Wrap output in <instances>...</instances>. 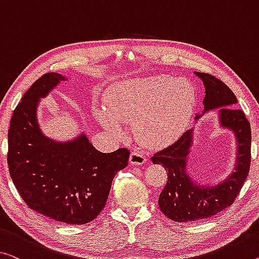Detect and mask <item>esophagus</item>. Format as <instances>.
Returning a JSON list of instances; mask_svg holds the SVG:
<instances>
[{"mask_svg": "<svg viewBox=\"0 0 259 259\" xmlns=\"http://www.w3.org/2000/svg\"><path fill=\"white\" fill-rule=\"evenodd\" d=\"M146 162V157L145 155H142L141 153L139 152H133L131 153L130 156V163L132 165H141L143 163Z\"/></svg>", "mask_w": 259, "mask_h": 259, "instance_id": "esophagus-1", "label": "esophagus"}]
</instances>
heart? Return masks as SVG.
<instances>
[{
	"instance_id": "heart-1",
	"label": "heart",
	"mask_w": 259,
	"mask_h": 259,
	"mask_svg": "<svg viewBox=\"0 0 259 259\" xmlns=\"http://www.w3.org/2000/svg\"><path fill=\"white\" fill-rule=\"evenodd\" d=\"M196 90L184 78L165 75L127 79L105 91L104 106L96 105L97 121L113 137H125L124 124H132L137 140L161 147L184 131L192 114Z\"/></svg>"
}]
</instances>
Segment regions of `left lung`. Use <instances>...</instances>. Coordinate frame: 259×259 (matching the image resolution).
Instances as JSON below:
<instances>
[{"mask_svg": "<svg viewBox=\"0 0 259 259\" xmlns=\"http://www.w3.org/2000/svg\"><path fill=\"white\" fill-rule=\"evenodd\" d=\"M205 87L204 110L197 113L198 122L205 113L218 110L221 130L230 131L236 142L235 164L232 172L213 184H201L189 172V156L193 146L194 128L186 132L172 145L152 157L154 164L168 170V182L158 197V206L165 217L176 222L204 220L232 205L249 174L251 161V130L244 113L235 109L237 98L224 82L215 76L194 71Z\"/></svg>", "mask_w": 259, "mask_h": 259, "instance_id": "obj_1", "label": "left lung"}]
</instances>
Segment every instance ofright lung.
I'll return each instance as SVG.
<instances>
[{
    "label": "right lung",
    "mask_w": 259,
    "mask_h": 259,
    "mask_svg": "<svg viewBox=\"0 0 259 259\" xmlns=\"http://www.w3.org/2000/svg\"><path fill=\"white\" fill-rule=\"evenodd\" d=\"M67 76L47 73L24 94L8 133L11 180L31 209L55 221L84 225L106 204L118 171L128 163V149L101 153L84 132L66 141L46 137L38 122V106Z\"/></svg>",
    "instance_id": "1"
}]
</instances>
